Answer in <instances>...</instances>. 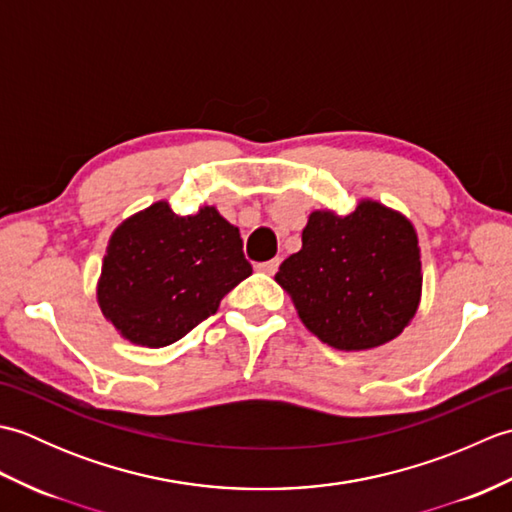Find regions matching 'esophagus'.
<instances>
[{"mask_svg": "<svg viewBox=\"0 0 512 512\" xmlns=\"http://www.w3.org/2000/svg\"><path fill=\"white\" fill-rule=\"evenodd\" d=\"M277 268H279V257L270 259V262H264V264H257V270L264 275H275Z\"/></svg>", "mask_w": 512, "mask_h": 512, "instance_id": "obj_1", "label": "esophagus"}]
</instances>
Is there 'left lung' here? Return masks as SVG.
<instances>
[{
    "mask_svg": "<svg viewBox=\"0 0 512 512\" xmlns=\"http://www.w3.org/2000/svg\"><path fill=\"white\" fill-rule=\"evenodd\" d=\"M275 281L317 339L343 352L372 350L394 341L418 312V233L376 200L347 215L312 211L301 250L284 259Z\"/></svg>",
    "mask_w": 512,
    "mask_h": 512,
    "instance_id": "obj_1",
    "label": "left lung"
}]
</instances>
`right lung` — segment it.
<instances>
[{
  "label": "right lung",
  "mask_w": 512,
  "mask_h": 512,
  "mask_svg": "<svg viewBox=\"0 0 512 512\" xmlns=\"http://www.w3.org/2000/svg\"><path fill=\"white\" fill-rule=\"evenodd\" d=\"M250 273L239 228L215 206L178 215L160 200L114 228L96 301L123 339L165 347L215 314Z\"/></svg>",
  "instance_id": "add662e5"
}]
</instances>
